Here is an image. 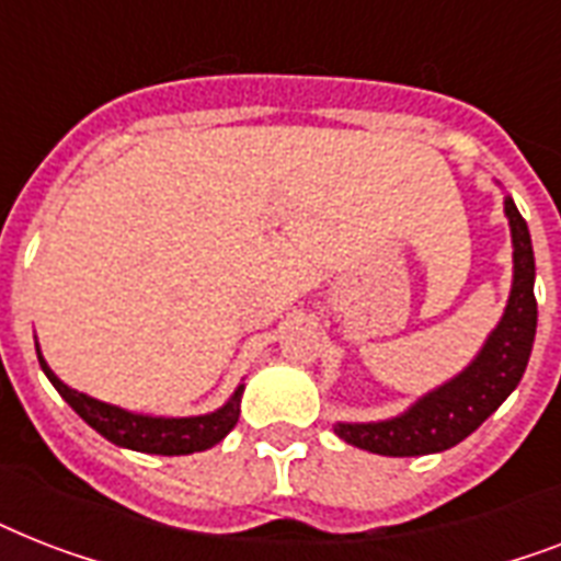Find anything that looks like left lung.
Returning a JSON list of instances; mask_svg holds the SVG:
<instances>
[{
    "label": "left lung",
    "mask_w": 561,
    "mask_h": 561,
    "mask_svg": "<svg viewBox=\"0 0 561 561\" xmlns=\"http://www.w3.org/2000/svg\"><path fill=\"white\" fill-rule=\"evenodd\" d=\"M504 209L513 227L515 279L504 320L489 334L483 352L454 381L427 392L408 413L369 425H337L334 431L343 443L383 457H422L445 451L474 434L518 387L536 341V259L530 229L513 197H506Z\"/></svg>",
    "instance_id": "8db88e82"
}]
</instances>
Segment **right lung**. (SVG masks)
I'll use <instances>...</instances> for the list:
<instances>
[{"mask_svg":"<svg viewBox=\"0 0 561 561\" xmlns=\"http://www.w3.org/2000/svg\"><path fill=\"white\" fill-rule=\"evenodd\" d=\"M39 367L48 375V381L55 383V390L69 401V408L95 427L104 439L122 445V448H134V451L145 454H162V457H174V454H194L206 451L215 443H220L224 436L236 427L238 413H241V390L238 387L236 396L224 404L220 410L209 413V416H192V419H157V416H139V413H127L122 408L95 401L83 392L66 387L51 369L46 367V360L37 352Z\"/></svg>","mask_w":561,"mask_h":561,"instance_id":"1","label":"right lung"}]
</instances>
